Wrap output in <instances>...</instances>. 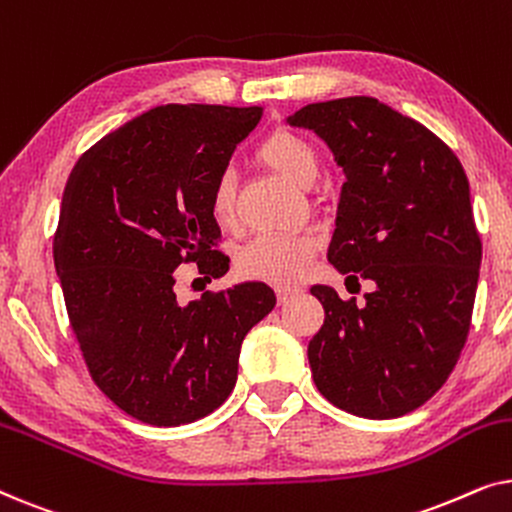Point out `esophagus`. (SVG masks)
<instances>
[{"mask_svg": "<svg viewBox=\"0 0 512 512\" xmlns=\"http://www.w3.org/2000/svg\"><path fill=\"white\" fill-rule=\"evenodd\" d=\"M277 300L279 303H286V300L289 298H293V296H298V293H303V286L300 284H277Z\"/></svg>", "mask_w": 512, "mask_h": 512, "instance_id": "1", "label": "esophagus"}]
</instances>
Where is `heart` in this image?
I'll use <instances>...</instances> for the list:
<instances>
[{
  "label": "heart",
  "mask_w": 512,
  "mask_h": 512,
  "mask_svg": "<svg viewBox=\"0 0 512 512\" xmlns=\"http://www.w3.org/2000/svg\"><path fill=\"white\" fill-rule=\"evenodd\" d=\"M258 158L300 188H312L321 172L317 149L291 130H277L265 137L258 146ZM209 205L219 226H233L237 219V179L230 170L216 177ZM314 251L317 242L307 235H261L240 254V270L270 282H296L310 268Z\"/></svg>",
  "instance_id": "1"
}]
</instances>
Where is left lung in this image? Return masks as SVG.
Listing matches in <instances>:
<instances>
[{
    "label": "left lung",
    "instance_id": "obj_1",
    "mask_svg": "<svg viewBox=\"0 0 512 512\" xmlns=\"http://www.w3.org/2000/svg\"><path fill=\"white\" fill-rule=\"evenodd\" d=\"M286 125L312 130L345 174L328 263L375 284L361 305L310 289L326 314L307 345L314 384L356 417L408 415L443 387L471 328L482 244L464 167L375 97L307 104Z\"/></svg>",
    "mask_w": 512,
    "mask_h": 512
}]
</instances>
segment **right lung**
I'll list each match as a JSON object with an SVG mask.
<instances>
[{
  "instance_id": "add662e5",
  "label": "right lung",
  "mask_w": 512,
  "mask_h": 512,
  "mask_svg": "<svg viewBox=\"0 0 512 512\" xmlns=\"http://www.w3.org/2000/svg\"><path fill=\"white\" fill-rule=\"evenodd\" d=\"M263 107L165 104L83 153L53 242L69 321L102 394L153 426L191 424L226 401L242 340L277 298L265 282L179 303L177 268L223 277L212 188Z\"/></svg>"
}]
</instances>
